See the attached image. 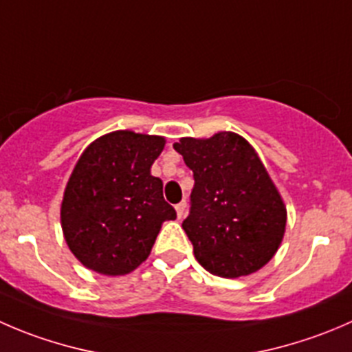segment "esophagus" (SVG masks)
Returning a JSON list of instances; mask_svg holds the SVG:
<instances>
[{
	"label": "esophagus",
	"mask_w": 352,
	"mask_h": 352,
	"mask_svg": "<svg viewBox=\"0 0 352 352\" xmlns=\"http://www.w3.org/2000/svg\"><path fill=\"white\" fill-rule=\"evenodd\" d=\"M186 208H187L186 201H182V203H179V204H177V206H175L177 217H179V220H180V218H184V214H186Z\"/></svg>",
	"instance_id": "34e87169"
}]
</instances>
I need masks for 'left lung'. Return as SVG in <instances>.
Masks as SVG:
<instances>
[{
  "label": "left lung",
  "mask_w": 352,
  "mask_h": 352,
  "mask_svg": "<svg viewBox=\"0 0 352 352\" xmlns=\"http://www.w3.org/2000/svg\"><path fill=\"white\" fill-rule=\"evenodd\" d=\"M194 173L182 228L194 256L223 278L251 275L277 252L287 210L254 148L234 132L173 144Z\"/></svg>",
  "instance_id": "obj_1"
}]
</instances>
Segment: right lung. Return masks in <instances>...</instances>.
Listing matches in <instances>:
<instances>
[{
  "label": "right lung",
  "instance_id": "right-lung-1",
  "mask_svg": "<svg viewBox=\"0 0 352 352\" xmlns=\"http://www.w3.org/2000/svg\"><path fill=\"white\" fill-rule=\"evenodd\" d=\"M165 138L115 131L78 158L61 201V228L75 258L101 275H125L146 261L162 223L177 213L151 165Z\"/></svg>",
  "mask_w": 352,
  "mask_h": 352
}]
</instances>
